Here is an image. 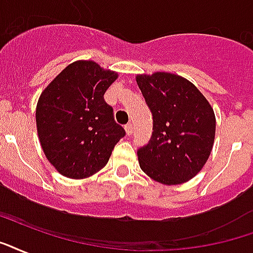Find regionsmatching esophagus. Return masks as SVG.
Masks as SVG:
<instances>
[{"instance_id": "esophagus-1", "label": "esophagus", "mask_w": 253, "mask_h": 253, "mask_svg": "<svg viewBox=\"0 0 253 253\" xmlns=\"http://www.w3.org/2000/svg\"><path fill=\"white\" fill-rule=\"evenodd\" d=\"M125 130H126L127 135H132V132H134V126H132V123H127L126 126H125Z\"/></svg>"}]
</instances>
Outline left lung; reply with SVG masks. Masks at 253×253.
<instances>
[{"instance_id": "left-lung-1", "label": "left lung", "mask_w": 253, "mask_h": 253, "mask_svg": "<svg viewBox=\"0 0 253 253\" xmlns=\"http://www.w3.org/2000/svg\"><path fill=\"white\" fill-rule=\"evenodd\" d=\"M152 114V135L138 150L142 171L162 184L188 182L206 165L215 140L211 105L190 81L171 73L136 75Z\"/></svg>"}]
</instances>
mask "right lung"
Masks as SVG:
<instances>
[{
	"label": "right lung",
	"instance_id": "right-lung-1",
	"mask_svg": "<svg viewBox=\"0 0 253 253\" xmlns=\"http://www.w3.org/2000/svg\"><path fill=\"white\" fill-rule=\"evenodd\" d=\"M117 78L118 73L94 61H77L42 91L37 132L47 161L63 176L84 179L98 172L126 135L103 98Z\"/></svg>",
	"mask_w": 253,
	"mask_h": 253
}]
</instances>
